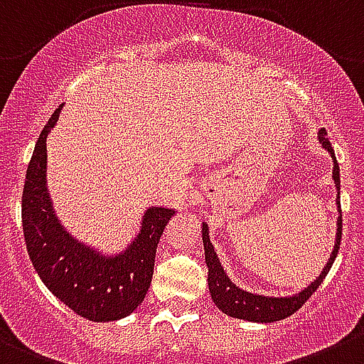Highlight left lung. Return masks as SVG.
Here are the masks:
<instances>
[{
	"label": "left lung",
	"instance_id": "8db88e82",
	"mask_svg": "<svg viewBox=\"0 0 364 364\" xmlns=\"http://www.w3.org/2000/svg\"><path fill=\"white\" fill-rule=\"evenodd\" d=\"M318 139H320L321 146L331 154L332 161H334V169H332V178H334L336 189H338V210H340V218H338V234H336V245L334 250H332L331 259L325 264L323 272L320 273L316 280H314L311 286H307L304 291H300L299 295L293 296H284V299H273V296H262V295H254V293H248L245 289H240L237 286L230 282V279L227 277V273L223 272V266H221L220 259H218L216 252H214L213 243L209 240V227L203 223L202 227V240H203V250H205V262L207 268H209V291L213 296L214 304L223 311L225 314L232 318H241V320L255 321V323H272V321L284 320V318L291 316L293 313L300 309L304 304L309 300V296L313 295L318 289L321 282H323L325 275L331 269L332 262H334L338 250H340V241H341V230H343V223H341V203H340V166L336 161L334 150L331 146V141L327 139V132L325 128H321L320 134H318Z\"/></svg>",
	"mask_w": 364,
	"mask_h": 364
}]
</instances>
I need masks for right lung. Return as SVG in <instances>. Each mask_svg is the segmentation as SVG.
<instances>
[{
  "mask_svg": "<svg viewBox=\"0 0 364 364\" xmlns=\"http://www.w3.org/2000/svg\"><path fill=\"white\" fill-rule=\"evenodd\" d=\"M58 107L41 132L26 169L23 189V232L30 261L46 288L78 316L112 321L128 316L146 296L154 275L159 240L175 214L151 207L130 247L105 257L69 236L58 223L46 188V137L60 114Z\"/></svg>",
  "mask_w": 364,
  "mask_h": 364,
  "instance_id": "obj_1",
  "label": "right lung"
}]
</instances>
